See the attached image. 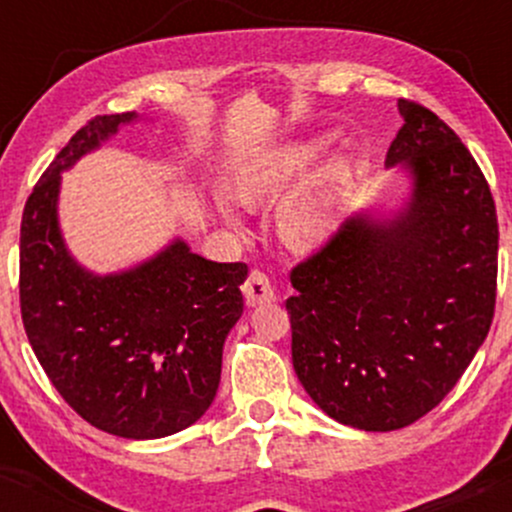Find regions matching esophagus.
<instances>
[{
	"label": "esophagus",
	"mask_w": 512,
	"mask_h": 512,
	"mask_svg": "<svg viewBox=\"0 0 512 512\" xmlns=\"http://www.w3.org/2000/svg\"><path fill=\"white\" fill-rule=\"evenodd\" d=\"M243 293L248 305H260V303H272L276 298V291L269 281V276L260 272V269H252L248 281L243 284Z\"/></svg>",
	"instance_id": "1"
}]
</instances>
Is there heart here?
<instances>
[{
  "label": "heart",
  "mask_w": 512,
  "mask_h": 512,
  "mask_svg": "<svg viewBox=\"0 0 512 512\" xmlns=\"http://www.w3.org/2000/svg\"><path fill=\"white\" fill-rule=\"evenodd\" d=\"M322 151H325V142H296L274 151L240 175L238 197L245 204H257L281 195L286 187L308 173ZM342 180L344 168H330L298 187L281 204L279 228L286 243H291L293 248H315L327 238Z\"/></svg>",
  "instance_id": "1"
}]
</instances>
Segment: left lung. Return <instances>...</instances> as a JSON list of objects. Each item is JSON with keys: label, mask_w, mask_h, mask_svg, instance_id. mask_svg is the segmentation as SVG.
<instances>
[{"label": "left lung", "mask_w": 512, "mask_h": 512, "mask_svg": "<svg viewBox=\"0 0 512 512\" xmlns=\"http://www.w3.org/2000/svg\"><path fill=\"white\" fill-rule=\"evenodd\" d=\"M387 149L414 178L392 221L349 219L291 269V358L339 424L397 431L436 409L496 308L498 219L484 173L433 110L399 98Z\"/></svg>", "instance_id": "1"}]
</instances>
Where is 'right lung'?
Returning <instances> with one entry per match:
<instances>
[{"label":"right lung","mask_w":512,"mask_h":512,"mask_svg":"<svg viewBox=\"0 0 512 512\" xmlns=\"http://www.w3.org/2000/svg\"><path fill=\"white\" fill-rule=\"evenodd\" d=\"M134 113L96 115L35 182L21 219V317L40 366L81 419L151 440L192 426L214 402L226 334L243 315L245 262H211L175 240L125 274L93 276L64 248L60 173Z\"/></svg>","instance_id":"add662e5"}]
</instances>
